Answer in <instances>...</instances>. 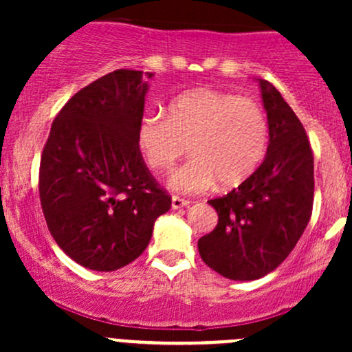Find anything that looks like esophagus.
<instances>
[{
	"label": "esophagus",
	"mask_w": 352,
	"mask_h": 352,
	"mask_svg": "<svg viewBox=\"0 0 352 352\" xmlns=\"http://www.w3.org/2000/svg\"><path fill=\"white\" fill-rule=\"evenodd\" d=\"M187 206H189V201H187V199H182L179 196L172 197V208L173 209H182V208H187Z\"/></svg>",
	"instance_id": "1"
}]
</instances>
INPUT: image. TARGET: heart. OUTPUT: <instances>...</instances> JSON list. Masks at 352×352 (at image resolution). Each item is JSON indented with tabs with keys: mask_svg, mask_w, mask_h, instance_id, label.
Here are the masks:
<instances>
[{
	"mask_svg": "<svg viewBox=\"0 0 352 352\" xmlns=\"http://www.w3.org/2000/svg\"><path fill=\"white\" fill-rule=\"evenodd\" d=\"M138 148L155 172H168L187 150L189 160L170 177V187L186 194L245 182L264 160L269 124L250 97L221 90L186 91L166 105V116L146 113L138 124Z\"/></svg>",
	"mask_w": 352,
	"mask_h": 352,
	"instance_id": "heart-1",
	"label": "heart"
}]
</instances>
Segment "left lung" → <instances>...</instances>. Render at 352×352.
Returning <instances> with one entry per match:
<instances>
[{
    "mask_svg": "<svg viewBox=\"0 0 352 352\" xmlns=\"http://www.w3.org/2000/svg\"><path fill=\"white\" fill-rule=\"evenodd\" d=\"M258 85L267 112V155L236 189L209 201L218 225L197 242L202 261L233 281L274 271L303 235L314 208V153L303 124L274 85Z\"/></svg>",
    "mask_w": 352,
    "mask_h": 352,
    "instance_id": "8db88e82",
    "label": "left lung"
}]
</instances>
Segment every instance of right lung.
<instances>
[{
    "mask_svg": "<svg viewBox=\"0 0 352 352\" xmlns=\"http://www.w3.org/2000/svg\"><path fill=\"white\" fill-rule=\"evenodd\" d=\"M146 76L116 69L81 88L56 116L42 151L38 194L49 232L91 271L140 257L172 206L138 148Z\"/></svg>",
    "mask_w": 352,
    "mask_h": 352,
    "instance_id": "add662e5",
    "label": "right lung"
}]
</instances>
